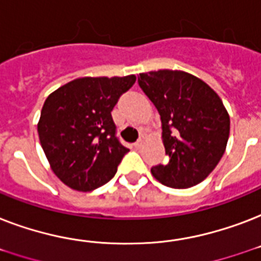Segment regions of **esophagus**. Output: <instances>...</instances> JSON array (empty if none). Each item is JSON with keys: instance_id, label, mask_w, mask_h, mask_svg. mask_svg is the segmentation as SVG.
I'll list each match as a JSON object with an SVG mask.
<instances>
[{"instance_id": "1", "label": "esophagus", "mask_w": 261, "mask_h": 261, "mask_svg": "<svg viewBox=\"0 0 261 261\" xmlns=\"http://www.w3.org/2000/svg\"><path fill=\"white\" fill-rule=\"evenodd\" d=\"M142 143H143V138H139L138 141L134 143V145H135V147H141L142 146Z\"/></svg>"}]
</instances>
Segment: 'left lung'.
<instances>
[{
	"mask_svg": "<svg viewBox=\"0 0 261 261\" xmlns=\"http://www.w3.org/2000/svg\"><path fill=\"white\" fill-rule=\"evenodd\" d=\"M138 84L159 111L169 159L151 173L172 188L196 186L214 171L226 149L230 118L222 100L186 71L141 73Z\"/></svg>",
	"mask_w": 261,
	"mask_h": 261,
	"instance_id": "8db88e82",
	"label": "left lung"
}]
</instances>
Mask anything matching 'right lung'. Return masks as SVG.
Here are the masks:
<instances>
[{"label":"right lung","instance_id":"right-lung-1","mask_svg":"<svg viewBox=\"0 0 261 261\" xmlns=\"http://www.w3.org/2000/svg\"><path fill=\"white\" fill-rule=\"evenodd\" d=\"M135 75L84 77L46 98L38 123L51 169L73 190L88 192L114 177L127 151L116 137L111 111Z\"/></svg>","mask_w":261,"mask_h":261}]
</instances>
